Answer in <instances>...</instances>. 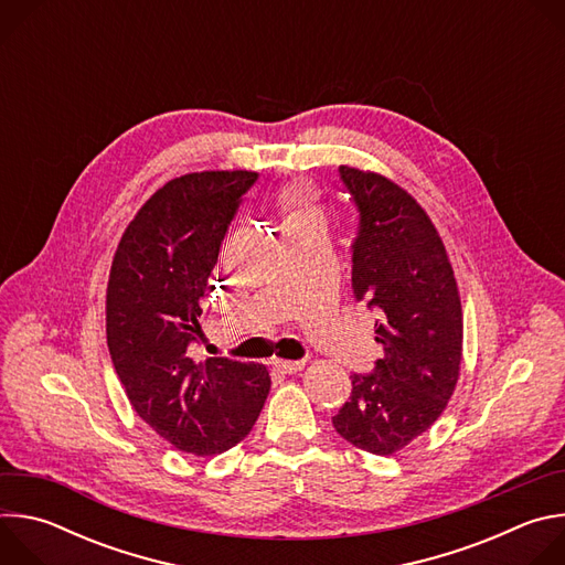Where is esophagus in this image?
<instances>
[{
	"mask_svg": "<svg viewBox=\"0 0 565 565\" xmlns=\"http://www.w3.org/2000/svg\"><path fill=\"white\" fill-rule=\"evenodd\" d=\"M273 366L286 375L299 373L303 369V362H290V360H273Z\"/></svg>",
	"mask_w": 565,
	"mask_h": 565,
	"instance_id": "obj_1",
	"label": "esophagus"
}]
</instances>
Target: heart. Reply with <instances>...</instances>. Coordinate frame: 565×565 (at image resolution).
<instances>
[{
	"label": "heart",
	"mask_w": 565,
	"mask_h": 565,
	"mask_svg": "<svg viewBox=\"0 0 565 565\" xmlns=\"http://www.w3.org/2000/svg\"><path fill=\"white\" fill-rule=\"evenodd\" d=\"M277 207L284 218V230L308 227V225L324 227V210H321V205L308 190L299 185L284 188L277 194Z\"/></svg>",
	"instance_id": "b5f03b06"
}]
</instances>
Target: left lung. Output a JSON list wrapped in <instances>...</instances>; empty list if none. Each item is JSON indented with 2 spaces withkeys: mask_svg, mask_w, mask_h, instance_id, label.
<instances>
[{
  "mask_svg": "<svg viewBox=\"0 0 565 565\" xmlns=\"http://www.w3.org/2000/svg\"><path fill=\"white\" fill-rule=\"evenodd\" d=\"M360 210L353 297L375 310L384 358L353 373L351 399L333 418L351 445L393 456L445 412L462 362V306L443 238L420 203L391 179L342 166Z\"/></svg>",
  "mask_w": 565,
  "mask_h": 565,
  "instance_id": "left-lung-1",
  "label": "left lung"
}]
</instances>
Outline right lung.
<instances>
[{
  "label": "right lung",
  "instance_id": "add662e5",
  "mask_svg": "<svg viewBox=\"0 0 565 565\" xmlns=\"http://www.w3.org/2000/svg\"><path fill=\"white\" fill-rule=\"evenodd\" d=\"M255 181L248 170L172 179L136 212L109 270L107 347L125 393L160 438L194 456L244 440L270 391L264 364L188 355L221 241Z\"/></svg>",
  "mask_w": 565,
  "mask_h": 565
}]
</instances>
